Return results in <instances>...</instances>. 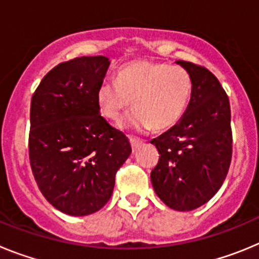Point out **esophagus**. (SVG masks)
Here are the masks:
<instances>
[{
    "instance_id": "1",
    "label": "esophagus",
    "mask_w": 259,
    "mask_h": 259,
    "mask_svg": "<svg viewBox=\"0 0 259 259\" xmlns=\"http://www.w3.org/2000/svg\"><path fill=\"white\" fill-rule=\"evenodd\" d=\"M130 141H131V146H132V150H134V152H136V150L139 149V146H141L144 144L143 140L134 139V137H131V139H130Z\"/></svg>"
}]
</instances>
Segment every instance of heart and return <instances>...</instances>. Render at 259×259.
Masks as SVG:
<instances>
[{"label": "heart", "instance_id": "1", "mask_svg": "<svg viewBox=\"0 0 259 259\" xmlns=\"http://www.w3.org/2000/svg\"><path fill=\"white\" fill-rule=\"evenodd\" d=\"M193 80L180 66L137 61L119 70L116 81H104L97 91L102 115L120 123L134 104L125 125L136 131L164 130L179 122L187 111Z\"/></svg>", "mask_w": 259, "mask_h": 259}]
</instances>
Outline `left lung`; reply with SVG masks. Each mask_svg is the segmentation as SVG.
<instances>
[{"label": "left lung", "mask_w": 259, "mask_h": 259, "mask_svg": "<svg viewBox=\"0 0 259 259\" xmlns=\"http://www.w3.org/2000/svg\"><path fill=\"white\" fill-rule=\"evenodd\" d=\"M193 80L187 111L174 127L150 143L159 153L153 188L167 206L191 211L206 203L223 184L232 158L230 100L212 72L178 61Z\"/></svg>", "instance_id": "obj_1"}]
</instances>
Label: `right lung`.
<instances>
[{
  "instance_id": "add662e5",
  "label": "right lung",
  "mask_w": 259,
  "mask_h": 259,
  "mask_svg": "<svg viewBox=\"0 0 259 259\" xmlns=\"http://www.w3.org/2000/svg\"><path fill=\"white\" fill-rule=\"evenodd\" d=\"M109 58L80 57L48 72L31 100L28 154L42 196L59 211L92 214L113 194L131 144L100 114Z\"/></svg>"
}]
</instances>
